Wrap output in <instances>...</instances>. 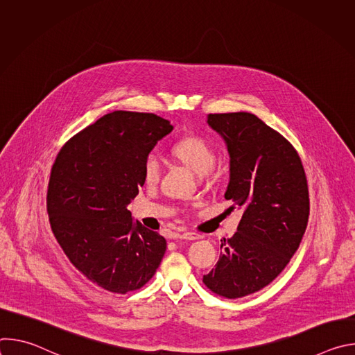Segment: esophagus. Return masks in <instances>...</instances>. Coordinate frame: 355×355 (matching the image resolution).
<instances>
[{
  "instance_id": "esophagus-1",
  "label": "esophagus",
  "mask_w": 355,
  "mask_h": 355,
  "mask_svg": "<svg viewBox=\"0 0 355 355\" xmlns=\"http://www.w3.org/2000/svg\"><path fill=\"white\" fill-rule=\"evenodd\" d=\"M180 239H184V240H198L200 239V234L196 233V232H184L180 234Z\"/></svg>"
}]
</instances>
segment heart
<instances>
[{"instance_id": "heart-1", "label": "heart", "mask_w": 355, "mask_h": 355, "mask_svg": "<svg viewBox=\"0 0 355 355\" xmlns=\"http://www.w3.org/2000/svg\"><path fill=\"white\" fill-rule=\"evenodd\" d=\"M171 155L193 173L204 175L212 170L216 163V150L204 137L191 135L180 139L171 147ZM162 175V164L153 155L146 157L143 163V181L148 185L157 184Z\"/></svg>"}]
</instances>
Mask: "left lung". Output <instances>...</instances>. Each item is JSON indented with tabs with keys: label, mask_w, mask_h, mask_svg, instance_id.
<instances>
[{
	"label": "left lung",
	"mask_w": 355,
	"mask_h": 355,
	"mask_svg": "<svg viewBox=\"0 0 355 355\" xmlns=\"http://www.w3.org/2000/svg\"><path fill=\"white\" fill-rule=\"evenodd\" d=\"M208 123L230 155L225 198L244 212L204 284L237 299L271 284L295 254L308 226V180L295 147L256 115L211 114Z\"/></svg>",
	"instance_id": "1"
}]
</instances>
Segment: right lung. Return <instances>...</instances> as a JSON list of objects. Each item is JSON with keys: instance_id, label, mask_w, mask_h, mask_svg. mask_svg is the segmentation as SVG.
<instances>
[{"instance_id": "obj_1", "label": "right lung", "mask_w": 355, "mask_h": 355, "mask_svg": "<svg viewBox=\"0 0 355 355\" xmlns=\"http://www.w3.org/2000/svg\"><path fill=\"white\" fill-rule=\"evenodd\" d=\"M171 130L155 114L115 111L69 139L53 163L52 232L70 263L103 289L137 291L162 263L166 239L133 223L128 205L144 184L146 157Z\"/></svg>"}]
</instances>
